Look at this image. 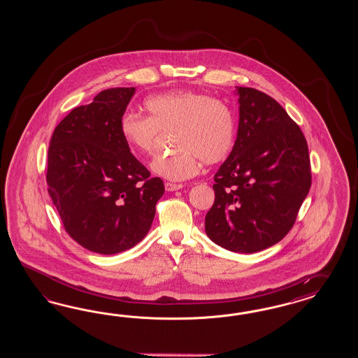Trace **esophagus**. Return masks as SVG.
I'll return each instance as SVG.
<instances>
[{"label": "esophagus", "instance_id": "34e87169", "mask_svg": "<svg viewBox=\"0 0 358 358\" xmlns=\"http://www.w3.org/2000/svg\"><path fill=\"white\" fill-rule=\"evenodd\" d=\"M184 185L182 184H171V182H165V190L166 192H176V190H180L182 189Z\"/></svg>", "mask_w": 358, "mask_h": 358}]
</instances>
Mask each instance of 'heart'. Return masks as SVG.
<instances>
[{
	"instance_id": "obj_1",
	"label": "heart",
	"mask_w": 358,
	"mask_h": 358,
	"mask_svg": "<svg viewBox=\"0 0 358 358\" xmlns=\"http://www.w3.org/2000/svg\"><path fill=\"white\" fill-rule=\"evenodd\" d=\"M147 118L126 113L120 118V135L132 153L152 155L160 132L174 134L178 152L157 156L151 171L164 180L180 182L198 173L201 160L224 162L236 141V117L223 101L203 93L178 90L147 98Z\"/></svg>"
}]
</instances>
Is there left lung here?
Listing matches in <instances>:
<instances>
[{"label":"left lung","instance_id":"8db88e82","mask_svg":"<svg viewBox=\"0 0 358 358\" xmlns=\"http://www.w3.org/2000/svg\"><path fill=\"white\" fill-rule=\"evenodd\" d=\"M238 136L214 176L207 236L222 248L255 253L293 227L311 186L303 132L281 105L253 87H235Z\"/></svg>","mask_w":358,"mask_h":358}]
</instances>
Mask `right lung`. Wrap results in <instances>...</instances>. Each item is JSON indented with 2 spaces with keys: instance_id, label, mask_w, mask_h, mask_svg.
<instances>
[{
  "instance_id": "right-lung-1",
  "label": "right lung",
  "mask_w": 358,
  "mask_h": 358,
  "mask_svg": "<svg viewBox=\"0 0 358 358\" xmlns=\"http://www.w3.org/2000/svg\"><path fill=\"white\" fill-rule=\"evenodd\" d=\"M135 87H111L73 108L55 129L48 147V193L65 231L84 248L115 255L148 234L163 196L120 135Z\"/></svg>"
}]
</instances>
